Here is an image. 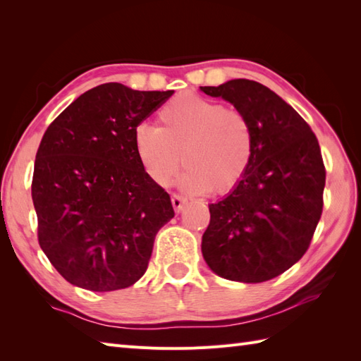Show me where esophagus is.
Returning <instances> with one entry per match:
<instances>
[{
  "mask_svg": "<svg viewBox=\"0 0 361 361\" xmlns=\"http://www.w3.org/2000/svg\"><path fill=\"white\" fill-rule=\"evenodd\" d=\"M185 202H187V199L185 197H182V196H179V195H176V193H173L171 195V204H173V208L176 212H180L182 208H183V205H185Z\"/></svg>",
  "mask_w": 361,
  "mask_h": 361,
  "instance_id": "esophagus-1",
  "label": "esophagus"
}]
</instances>
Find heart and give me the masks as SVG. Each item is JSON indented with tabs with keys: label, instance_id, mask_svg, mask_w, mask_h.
I'll return each instance as SVG.
<instances>
[{
	"label": "heart",
	"instance_id": "1",
	"mask_svg": "<svg viewBox=\"0 0 361 361\" xmlns=\"http://www.w3.org/2000/svg\"><path fill=\"white\" fill-rule=\"evenodd\" d=\"M157 118L159 126L134 130L135 154L156 185H170L182 160L188 193L227 195L241 183L255 153L253 123L243 109L183 92L164 103Z\"/></svg>",
	"mask_w": 361,
	"mask_h": 361
}]
</instances>
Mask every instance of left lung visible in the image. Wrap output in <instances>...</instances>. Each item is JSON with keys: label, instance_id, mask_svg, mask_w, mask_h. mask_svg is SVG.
I'll list each match as a JSON object with an SVG mask.
<instances>
[{"label": "left lung", "instance_id": "left-lung-1", "mask_svg": "<svg viewBox=\"0 0 361 361\" xmlns=\"http://www.w3.org/2000/svg\"><path fill=\"white\" fill-rule=\"evenodd\" d=\"M250 117L255 153L241 183L210 204L202 255L216 275L262 283L307 252L323 213L326 168L306 120L267 86L236 78L201 86Z\"/></svg>", "mask_w": 361, "mask_h": 361}]
</instances>
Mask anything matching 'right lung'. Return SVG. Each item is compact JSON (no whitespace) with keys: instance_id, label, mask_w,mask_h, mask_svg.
<instances>
[{"instance_id":"add662e5","label":"right lung","mask_w":361,"mask_h":361,"mask_svg":"<svg viewBox=\"0 0 361 361\" xmlns=\"http://www.w3.org/2000/svg\"><path fill=\"white\" fill-rule=\"evenodd\" d=\"M173 92L105 83L47 126L32 201L39 247L68 283L111 292L147 271L157 231L174 210L170 195L143 171L134 130Z\"/></svg>"}]
</instances>
